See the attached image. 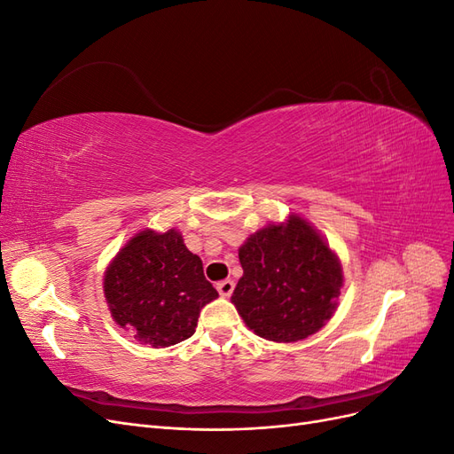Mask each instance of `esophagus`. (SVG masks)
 Wrapping results in <instances>:
<instances>
[{
	"instance_id": "obj_1",
	"label": "esophagus",
	"mask_w": 454,
	"mask_h": 454,
	"mask_svg": "<svg viewBox=\"0 0 454 454\" xmlns=\"http://www.w3.org/2000/svg\"><path fill=\"white\" fill-rule=\"evenodd\" d=\"M215 290L219 292V295L229 297V295L232 294V290H235V282H232V280H222V282H217V284H215Z\"/></svg>"
}]
</instances>
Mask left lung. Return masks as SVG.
<instances>
[{
    "label": "left lung",
    "instance_id": "obj_1",
    "mask_svg": "<svg viewBox=\"0 0 454 454\" xmlns=\"http://www.w3.org/2000/svg\"><path fill=\"white\" fill-rule=\"evenodd\" d=\"M242 278L232 292L242 320L269 340L307 339L332 318L342 286L337 255L305 219L267 225L239 250Z\"/></svg>",
    "mask_w": 454,
    "mask_h": 454
}]
</instances>
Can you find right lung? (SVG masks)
I'll use <instances>...</instances> for the list:
<instances>
[{
	"label": "right lung",
	"instance_id": "add662e5",
	"mask_svg": "<svg viewBox=\"0 0 454 454\" xmlns=\"http://www.w3.org/2000/svg\"><path fill=\"white\" fill-rule=\"evenodd\" d=\"M104 294L114 320L155 348L193 335L200 309L217 297L174 229L138 232L107 267Z\"/></svg>",
	"mask_w": 454,
	"mask_h": 454
}]
</instances>
